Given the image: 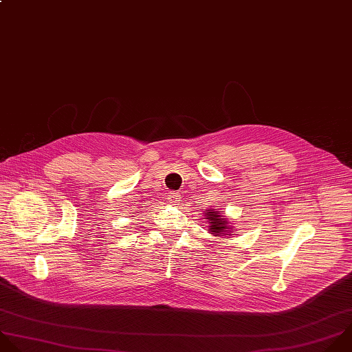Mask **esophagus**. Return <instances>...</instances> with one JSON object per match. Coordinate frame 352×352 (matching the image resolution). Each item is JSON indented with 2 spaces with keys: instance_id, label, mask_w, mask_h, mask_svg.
Here are the masks:
<instances>
[{
  "instance_id": "esophagus-1",
  "label": "esophagus",
  "mask_w": 352,
  "mask_h": 352,
  "mask_svg": "<svg viewBox=\"0 0 352 352\" xmlns=\"http://www.w3.org/2000/svg\"><path fill=\"white\" fill-rule=\"evenodd\" d=\"M179 193L178 192H170L168 195H167V200L171 203V204H177V203H179Z\"/></svg>"
}]
</instances>
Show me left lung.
I'll use <instances>...</instances> for the list:
<instances>
[{"mask_svg":"<svg viewBox=\"0 0 352 352\" xmlns=\"http://www.w3.org/2000/svg\"><path fill=\"white\" fill-rule=\"evenodd\" d=\"M207 212H204V219H207L206 222L208 223V232L211 233L212 236H230L233 235L232 232V226L229 225V219L223 215L222 211H217V208H208L206 210Z\"/></svg>","mask_w":352,"mask_h":352,"instance_id":"8db88e82","label":"left lung"}]
</instances>
